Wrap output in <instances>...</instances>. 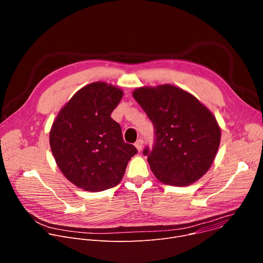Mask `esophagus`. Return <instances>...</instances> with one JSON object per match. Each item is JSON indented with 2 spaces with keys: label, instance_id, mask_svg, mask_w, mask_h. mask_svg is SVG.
<instances>
[{
  "label": "esophagus",
  "instance_id": "obj_1",
  "mask_svg": "<svg viewBox=\"0 0 263 263\" xmlns=\"http://www.w3.org/2000/svg\"><path fill=\"white\" fill-rule=\"evenodd\" d=\"M134 145L136 146L137 151H138V152H140L141 149H142V146H143V141H142V139H138V140L135 142V144H134Z\"/></svg>",
  "mask_w": 263,
  "mask_h": 263
}]
</instances>
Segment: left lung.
Segmentation results:
<instances>
[{"label": "left lung", "instance_id": "8db88e82", "mask_svg": "<svg viewBox=\"0 0 263 263\" xmlns=\"http://www.w3.org/2000/svg\"><path fill=\"white\" fill-rule=\"evenodd\" d=\"M133 98L154 126V144L142 153L156 178L186 186L206 174L220 141L211 112L193 95L168 84L137 88Z\"/></svg>", "mask_w": 263, "mask_h": 263}]
</instances>
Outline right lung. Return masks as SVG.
<instances>
[{
  "label": "right lung",
  "mask_w": 263,
  "mask_h": 263,
  "mask_svg": "<svg viewBox=\"0 0 263 263\" xmlns=\"http://www.w3.org/2000/svg\"><path fill=\"white\" fill-rule=\"evenodd\" d=\"M122 97L118 87L91 83L72 96L53 123L52 153L62 174L79 189L102 192L118 185L137 153L110 117Z\"/></svg>",
  "instance_id": "right-lung-1"
}]
</instances>
